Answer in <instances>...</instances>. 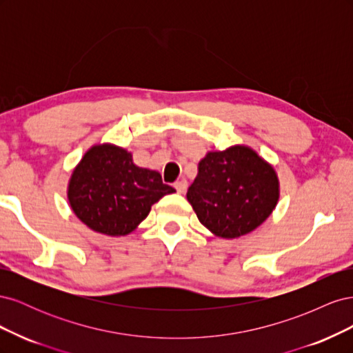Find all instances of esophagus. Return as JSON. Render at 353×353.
<instances>
[{
    "instance_id": "34e87169",
    "label": "esophagus",
    "mask_w": 353,
    "mask_h": 353,
    "mask_svg": "<svg viewBox=\"0 0 353 353\" xmlns=\"http://www.w3.org/2000/svg\"><path fill=\"white\" fill-rule=\"evenodd\" d=\"M174 187H175V190L178 191V193H185V190H187V187H188V183L185 179H179V181H176V183L174 184Z\"/></svg>"
}]
</instances>
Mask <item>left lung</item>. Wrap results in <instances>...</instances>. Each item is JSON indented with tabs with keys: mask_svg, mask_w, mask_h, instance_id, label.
<instances>
[{
	"mask_svg": "<svg viewBox=\"0 0 353 353\" xmlns=\"http://www.w3.org/2000/svg\"><path fill=\"white\" fill-rule=\"evenodd\" d=\"M187 199L208 230L236 239L271 215L279 201V178L252 148L236 145L201 160Z\"/></svg>",
	"mask_w": 353,
	"mask_h": 353,
	"instance_id": "left-lung-1",
	"label": "left lung"
}]
</instances>
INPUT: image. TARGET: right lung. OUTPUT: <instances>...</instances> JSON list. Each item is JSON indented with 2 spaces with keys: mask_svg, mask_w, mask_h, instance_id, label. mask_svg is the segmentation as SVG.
<instances>
[{
  "mask_svg": "<svg viewBox=\"0 0 353 353\" xmlns=\"http://www.w3.org/2000/svg\"><path fill=\"white\" fill-rule=\"evenodd\" d=\"M159 172L138 168L131 153L110 144L85 153L69 184L70 206L85 225L108 236H125L152 206L174 193Z\"/></svg>",
  "mask_w": 353,
  "mask_h": 353,
  "instance_id": "1",
  "label": "right lung"
}]
</instances>
